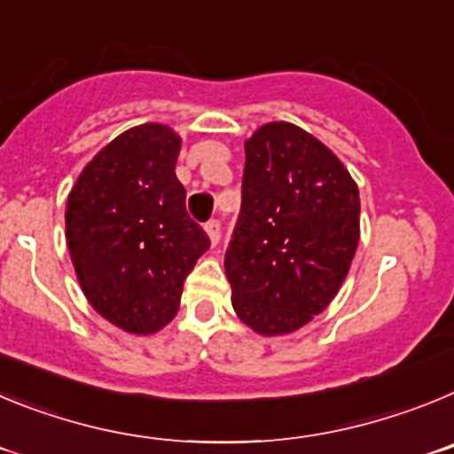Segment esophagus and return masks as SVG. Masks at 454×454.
<instances>
[{
    "label": "esophagus",
    "mask_w": 454,
    "mask_h": 454,
    "mask_svg": "<svg viewBox=\"0 0 454 454\" xmlns=\"http://www.w3.org/2000/svg\"><path fill=\"white\" fill-rule=\"evenodd\" d=\"M204 230H207V236L208 240H211V246H215L220 240V223L218 220H208L207 224H204Z\"/></svg>",
    "instance_id": "1"
}]
</instances>
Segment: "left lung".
I'll return each instance as SVG.
<instances>
[{
  "instance_id": "left-lung-1",
  "label": "left lung",
  "mask_w": 454,
  "mask_h": 454,
  "mask_svg": "<svg viewBox=\"0 0 454 454\" xmlns=\"http://www.w3.org/2000/svg\"><path fill=\"white\" fill-rule=\"evenodd\" d=\"M359 243V188L291 122L246 140L239 223L224 252L231 304L256 334L300 330L334 300Z\"/></svg>"
}]
</instances>
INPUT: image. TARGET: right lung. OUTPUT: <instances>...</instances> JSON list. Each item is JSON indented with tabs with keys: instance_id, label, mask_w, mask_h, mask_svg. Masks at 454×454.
<instances>
[{
	"instance_id": "obj_1",
	"label": "right lung",
	"mask_w": 454,
	"mask_h": 454,
	"mask_svg": "<svg viewBox=\"0 0 454 454\" xmlns=\"http://www.w3.org/2000/svg\"><path fill=\"white\" fill-rule=\"evenodd\" d=\"M179 147L166 124L127 129L67 195V250L83 295L129 334H154L175 318L184 279L211 246L188 218L186 188L175 175Z\"/></svg>"
}]
</instances>
